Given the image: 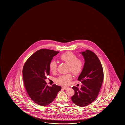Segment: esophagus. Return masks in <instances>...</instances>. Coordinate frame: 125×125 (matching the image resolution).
Wrapping results in <instances>:
<instances>
[{
    "label": "esophagus",
    "mask_w": 125,
    "mask_h": 125,
    "mask_svg": "<svg viewBox=\"0 0 125 125\" xmlns=\"http://www.w3.org/2000/svg\"><path fill=\"white\" fill-rule=\"evenodd\" d=\"M62 88H63V89H64V90H67V89L68 88V87H62Z\"/></svg>",
    "instance_id": "34e87169"
}]
</instances>
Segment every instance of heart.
<instances>
[{"instance_id": "heart-1", "label": "heart", "mask_w": 125, "mask_h": 125, "mask_svg": "<svg viewBox=\"0 0 125 125\" xmlns=\"http://www.w3.org/2000/svg\"><path fill=\"white\" fill-rule=\"evenodd\" d=\"M60 58L69 65V69L75 75H78L82 72L83 63L82 60L77 58V56L71 52H67L62 54ZM50 68L52 73L56 72L57 63L55 61H52L50 64ZM72 76L70 74H67L60 76L57 79V82L62 85H68L72 80Z\"/></svg>"}]
</instances>
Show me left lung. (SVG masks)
Wrapping results in <instances>:
<instances>
[{
	"instance_id": "obj_1",
	"label": "left lung",
	"mask_w": 125,
	"mask_h": 125,
	"mask_svg": "<svg viewBox=\"0 0 125 125\" xmlns=\"http://www.w3.org/2000/svg\"><path fill=\"white\" fill-rule=\"evenodd\" d=\"M84 57V67L78 80L82 85L81 88L72 87L75 94L71 97L73 102L80 107L92 103L96 99L104 78L103 67L96 55L89 50L80 52Z\"/></svg>"
}]
</instances>
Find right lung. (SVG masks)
Masks as SVG:
<instances>
[{
    "label": "right lung",
    "mask_w": 125,
    "mask_h": 125,
    "mask_svg": "<svg viewBox=\"0 0 125 125\" xmlns=\"http://www.w3.org/2000/svg\"><path fill=\"white\" fill-rule=\"evenodd\" d=\"M59 52L41 49L34 53L25 63L22 76L25 87L31 99L36 104L46 106L56 97L62 87L54 84L47 85L45 81L50 73V64Z\"/></svg>",
    "instance_id": "obj_1"
}]
</instances>
